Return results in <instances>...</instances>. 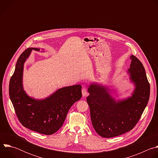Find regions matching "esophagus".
Returning <instances> with one entry per match:
<instances>
[{
	"label": "esophagus",
	"instance_id": "1",
	"mask_svg": "<svg viewBox=\"0 0 158 158\" xmlns=\"http://www.w3.org/2000/svg\"><path fill=\"white\" fill-rule=\"evenodd\" d=\"M82 94L83 97L87 95V90H86L85 88H82Z\"/></svg>",
	"mask_w": 158,
	"mask_h": 158
}]
</instances>
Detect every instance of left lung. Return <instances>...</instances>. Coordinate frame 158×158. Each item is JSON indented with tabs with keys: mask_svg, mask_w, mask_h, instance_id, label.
<instances>
[{
	"mask_svg": "<svg viewBox=\"0 0 158 158\" xmlns=\"http://www.w3.org/2000/svg\"><path fill=\"white\" fill-rule=\"evenodd\" d=\"M128 73L136 85L132 96L116 101L102 85L93 84L88 88L87 102L93 126L99 136L109 138L118 136L132 130L140 119L150 94V85L144 67L133 55Z\"/></svg>",
	"mask_w": 158,
	"mask_h": 158,
	"instance_id": "1",
	"label": "left lung"
}]
</instances>
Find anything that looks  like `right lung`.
I'll return each instance as SVG.
<instances>
[{"label":"right lung","instance_id":"add662e5","mask_svg":"<svg viewBox=\"0 0 158 158\" xmlns=\"http://www.w3.org/2000/svg\"><path fill=\"white\" fill-rule=\"evenodd\" d=\"M28 48L19 57L9 82V96L17 117L22 126L40 134L51 135L62 126L69 109L82 97L81 85L61 88L50 97L35 100L29 97L22 87L24 63L31 51Z\"/></svg>","mask_w":158,"mask_h":158}]
</instances>
